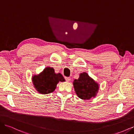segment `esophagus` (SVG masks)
Instances as JSON below:
<instances>
[{"label":"esophagus","instance_id":"esophagus-1","mask_svg":"<svg viewBox=\"0 0 134 134\" xmlns=\"http://www.w3.org/2000/svg\"><path fill=\"white\" fill-rule=\"evenodd\" d=\"M65 80L67 81V82H69V81L71 80V78H70V77H65Z\"/></svg>","mask_w":134,"mask_h":134}]
</instances>
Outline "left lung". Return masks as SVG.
Instances as JSON below:
<instances>
[{
    "label": "left lung",
    "mask_w": 134,
    "mask_h": 134,
    "mask_svg": "<svg viewBox=\"0 0 134 134\" xmlns=\"http://www.w3.org/2000/svg\"><path fill=\"white\" fill-rule=\"evenodd\" d=\"M72 84L77 96L83 100L96 97L99 89V84L86 72L80 73L79 78L74 79Z\"/></svg>",
    "instance_id": "left-lung-1"
}]
</instances>
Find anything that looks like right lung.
Here are the masks:
<instances>
[{
    "instance_id": "1",
    "label": "right lung",
    "mask_w": 134,
    "mask_h": 134,
    "mask_svg": "<svg viewBox=\"0 0 134 134\" xmlns=\"http://www.w3.org/2000/svg\"><path fill=\"white\" fill-rule=\"evenodd\" d=\"M65 81L63 75L55 73L54 69L52 67H46L40 73L32 77V82L35 90L42 94L53 92L59 82Z\"/></svg>"
}]
</instances>
